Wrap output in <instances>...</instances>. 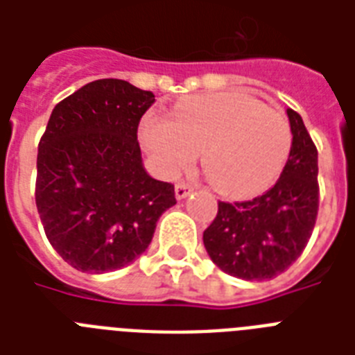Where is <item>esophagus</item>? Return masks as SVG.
Instances as JSON below:
<instances>
[{
    "instance_id": "34e87169",
    "label": "esophagus",
    "mask_w": 355,
    "mask_h": 355,
    "mask_svg": "<svg viewBox=\"0 0 355 355\" xmlns=\"http://www.w3.org/2000/svg\"><path fill=\"white\" fill-rule=\"evenodd\" d=\"M191 191H193V188H191V186L186 182H178L177 186H175V197H177L178 200L186 199V197H188Z\"/></svg>"
}]
</instances>
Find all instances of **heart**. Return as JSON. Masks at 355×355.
I'll use <instances>...</instances> for the list:
<instances>
[{
  "instance_id": "1",
  "label": "heart",
  "mask_w": 355,
  "mask_h": 355,
  "mask_svg": "<svg viewBox=\"0 0 355 355\" xmlns=\"http://www.w3.org/2000/svg\"><path fill=\"white\" fill-rule=\"evenodd\" d=\"M139 139L166 175L188 169L202 153V167L223 195L248 199L267 191L291 153L289 119L245 94L193 96L171 118L149 114Z\"/></svg>"
}]
</instances>
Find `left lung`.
<instances>
[{
    "label": "left lung",
    "mask_w": 355,
    "mask_h": 355,
    "mask_svg": "<svg viewBox=\"0 0 355 355\" xmlns=\"http://www.w3.org/2000/svg\"><path fill=\"white\" fill-rule=\"evenodd\" d=\"M293 144L280 178L245 202H219L202 234L211 261L230 276L270 280L289 269L308 245L319 211L317 147L300 114L287 108Z\"/></svg>",
    "instance_id": "8db88e82"
}]
</instances>
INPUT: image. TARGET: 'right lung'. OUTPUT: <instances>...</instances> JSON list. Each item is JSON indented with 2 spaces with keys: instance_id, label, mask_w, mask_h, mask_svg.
<instances>
[{
  "instance_id": "obj_1",
  "label": "right lung",
  "mask_w": 355,
  "mask_h": 355,
  "mask_svg": "<svg viewBox=\"0 0 355 355\" xmlns=\"http://www.w3.org/2000/svg\"><path fill=\"white\" fill-rule=\"evenodd\" d=\"M153 92L99 79L53 108L36 158V208L53 248L73 269L101 275L147 250L177 205L175 186L145 171L138 125Z\"/></svg>"
}]
</instances>
